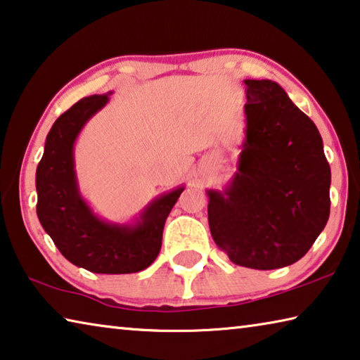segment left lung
<instances>
[{
	"label": "left lung",
	"instance_id": "obj_1",
	"mask_svg": "<svg viewBox=\"0 0 360 360\" xmlns=\"http://www.w3.org/2000/svg\"><path fill=\"white\" fill-rule=\"evenodd\" d=\"M247 129L224 191H207L214 243L237 266L269 271L309 252L330 216L332 173L312 120L281 84L245 79Z\"/></svg>",
	"mask_w": 360,
	"mask_h": 360
}]
</instances>
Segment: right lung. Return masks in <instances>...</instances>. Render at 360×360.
I'll return each mask as SVG.
<instances>
[{"label":"right lung","mask_w":360,"mask_h":360,"mask_svg":"<svg viewBox=\"0 0 360 360\" xmlns=\"http://www.w3.org/2000/svg\"><path fill=\"white\" fill-rule=\"evenodd\" d=\"M110 94L79 99L54 122L37 168V214L72 264L96 274H131L155 261L165 221L184 186L153 198L131 224L108 222L94 214L78 189L73 147L84 124Z\"/></svg>","instance_id":"add662e5"}]
</instances>
